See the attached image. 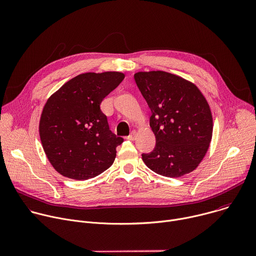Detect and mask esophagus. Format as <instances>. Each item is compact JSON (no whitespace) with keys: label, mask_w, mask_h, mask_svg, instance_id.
Returning a JSON list of instances; mask_svg holds the SVG:
<instances>
[{"label":"esophagus","mask_w":256,"mask_h":256,"mask_svg":"<svg viewBox=\"0 0 256 256\" xmlns=\"http://www.w3.org/2000/svg\"><path fill=\"white\" fill-rule=\"evenodd\" d=\"M136 130H132V132H130V134L128 136V138L134 140H136Z\"/></svg>","instance_id":"1"}]
</instances>
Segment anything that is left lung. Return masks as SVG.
Here are the masks:
<instances>
[{
	"label": "left lung",
	"instance_id": "obj_1",
	"mask_svg": "<svg viewBox=\"0 0 256 256\" xmlns=\"http://www.w3.org/2000/svg\"><path fill=\"white\" fill-rule=\"evenodd\" d=\"M134 81L152 116L156 146L142 154L152 171L180 177L194 171L206 156L212 136L210 105L192 82L163 70L138 72Z\"/></svg>",
	"mask_w": 256,
	"mask_h": 256
}]
</instances>
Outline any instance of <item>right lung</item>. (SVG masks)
<instances>
[{
  "label": "right lung",
  "mask_w": 256,
  "mask_h": 256,
  "mask_svg": "<svg viewBox=\"0 0 256 256\" xmlns=\"http://www.w3.org/2000/svg\"><path fill=\"white\" fill-rule=\"evenodd\" d=\"M124 79L120 72H85L48 99L40 136L48 161L62 176L86 180L114 162L116 147L124 138L109 130L100 104Z\"/></svg>",
  "instance_id": "add662e5"
}]
</instances>
